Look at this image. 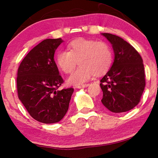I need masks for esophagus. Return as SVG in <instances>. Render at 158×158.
I'll return each instance as SVG.
<instances>
[{
    "mask_svg": "<svg viewBox=\"0 0 158 158\" xmlns=\"http://www.w3.org/2000/svg\"><path fill=\"white\" fill-rule=\"evenodd\" d=\"M89 84H83V85H79L78 87V89H81V88H86L87 86H89Z\"/></svg>",
    "mask_w": 158,
    "mask_h": 158,
    "instance_id": "esophagus-1",
    "label": "esophagus"
}]
</instances>
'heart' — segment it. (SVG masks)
<instances>
[{
    "label": "heart",
    "instance_id": "obj_1",
    "mask_svg": "<svg viewBox=\"0 0 158 158\" xmlns=\"http://www.w3.org/2000/svg\"><path fill=\"white\" fill-rule=\"evenodd\" d=\"M68 49L58 53L56 63L63 73L69 74L73 72L78 61L80 66L68 79L70 85H81L94 74H104L113 62L111 47L104 42L79 38L68 44Z\"/></svg>",
    "mask_w": 158,
    "mask_h": 158
}]
</instances>
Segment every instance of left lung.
I'll list each match as a JSON object with an SVG mask.
<instances>
[{"label":"left lung","mask_w":158,"mask_h":158,"mask_svg":"<svg viewBox=\"0 0 158 158\" xmlns=\"http://www.w3.org/2000/svg\"><path fill=\"white\" fill-rule=\"evenodd\" d=\"M101 35L110 42L114 53L111 68L100 80L101 102L114 113L128 111L138 105L145 88L143 60L121 37L106 33Z\"/></svg>","instance_id":"8db88e82"}]
</instances>
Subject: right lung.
Masks as SVG:
<instances>
[{"mask_svg": "<svg viewBox=\"0 0 158 158\" xmlns=\"http://www.w3.org/2000/svg\"><path fill=\"white\" fill-rule=\"evenodd\" d=\"M64 41L44 40L31 49L18 69V97L36 121L50 124L65 116L74 92L73 88L57 90L63 83L54 61V53Z\"/></svg>", "mask_w": 158, "mask_h": 158, "instance_id": "obj_1", "label": "right lung"}]
</instances>
